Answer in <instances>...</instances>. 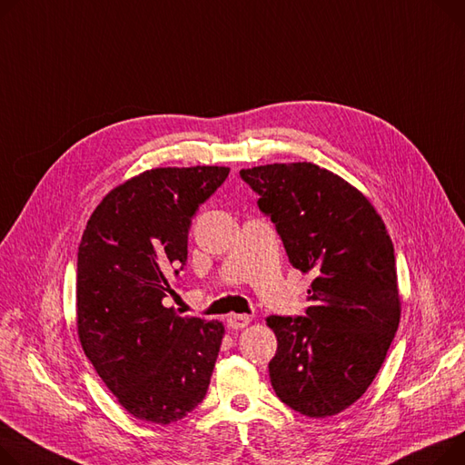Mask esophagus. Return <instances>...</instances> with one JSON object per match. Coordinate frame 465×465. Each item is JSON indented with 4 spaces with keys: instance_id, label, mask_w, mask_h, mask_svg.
<instances>
[{
    "instance_id": "1",
    "label": "esophagus",
    "mask_w": 465,
    "mask_h": 465,
    "mask_svg": "<svg viewBox=\"0 0 465 465\" xmlns=\"http://www.w3.org/2000/svg\"><path fill=\"white\" fill-rule=\"evenodd\" d=\"M251 323V316H246V314H230L228 316V327H232V329H244L246 325Z\"/></svg>"
}]
</instances>
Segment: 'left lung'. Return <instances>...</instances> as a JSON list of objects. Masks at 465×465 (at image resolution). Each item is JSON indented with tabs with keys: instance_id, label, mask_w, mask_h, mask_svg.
Returning <instances> with one entry per match:
<instances>
[{
	"instance_id": "obj_1",
	"label": "left lung",
	"mask_w": 465,
	"mask_h": 465,
	"mask_svg": "<svg viewBox=\"0 0 465 465\" xmlns=\"http://www.w3.org/2000/svg\"><path fill=\"white\" fill-rule=\"evenodd\" d=\"M281 235L290 263L316 278L304 316H269L271 385L293 411L323 419L374 381L400 323L394 246L355 187L312 163L239 172Z\"/></svg>"
}]
</instances>
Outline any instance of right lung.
<instances>
[{
	"label": "right lung",
	"instance_id": "1",
	"mask_svg": "<svg viewBox=\"0 0 465 465\" xmlns=\"http://www.w3.org/2000/svg\"><path fill=\"white\" fill-rule=\"evenodd\" d=\"M224 166L154 168L125 181L89 216L78 246L76 325L85 357L133 417L170 424L205 398L224 325L177 316L163 299L187 265L198 207Z\"/></svg>",
	"mask_w": 465,
	"mask_h": 465
}]
</instances>
